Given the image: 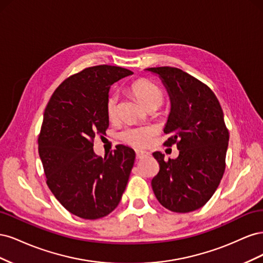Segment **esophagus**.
<instances>
[{"mask_svg":"<svg viewBox=\"0 0 263 263\" xmlns=\"http://www.w3.org/2000/svg\"><path fill=\"white\" fill-rule=\"evenodd\" d=\"M149 156V153H147L146 150H136V157L137 159H142Z\"/></svg>","mask_w":263,"mask_h":263,"instance_id":"obj_1","label":"esophagus"}]
</instances>
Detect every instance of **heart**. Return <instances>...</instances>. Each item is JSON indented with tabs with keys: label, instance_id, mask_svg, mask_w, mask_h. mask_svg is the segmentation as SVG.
I'll use <instances>...</instances> for the list:
<instances>
[{
	"label": "heart",
	"instance_id": "1",
	"mask_svg": "<svg viewBox=\"0 0 263 263\" xmlns=\"http://www.w3.org/2000/svg\"><path fill=\"white\" fill-rule=\"evenodd\" d=\"M130 92L136 97L142 104L147 108L148 107H158L162 104L164 100V91L160 86L155 82L148 80V79L141 78L134 81L129 86ZM117 104L118 98L116 94H110L106 100V114L109 118L115 117L117 114ZM155 135V128L150 126H135L127 127L125 128L119 137L126 142V144L136 146V147H145L153 139Z\"/></svg>",
	"mask_w": 263,
	"mask_h": 263
}]
</instances>
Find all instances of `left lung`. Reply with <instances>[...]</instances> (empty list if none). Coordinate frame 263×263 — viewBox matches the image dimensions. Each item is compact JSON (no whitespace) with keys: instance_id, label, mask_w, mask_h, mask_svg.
<instances>
[{"instance_id":"obj_1","label":"left lung","mask_w":263,"mask_h":263,"mask_svg":"<svg viewBox=\"0 0 263 263\" xmlns=\"http://www.w3.org/2000/svg\"><path fill=\"white\" fill-rule=\"evenodd\" d=\"M147 70L161 78L171 100L163 145L179 149L177 159L153 154L160 169L151 186L166 210L193 212L210 201L224 176L229 140L224 114L216 95L198 79L173 67Z\"/></svg>"}]
</instances>
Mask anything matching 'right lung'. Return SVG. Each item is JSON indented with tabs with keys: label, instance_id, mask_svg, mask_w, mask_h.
<instances>
[{
	"label": "right lung",
	"instance_id": "1",
	"mask_svg": "<svg viewBox=\"0 0 263 263\" xmlns=\"http://www.w3.org/2000/svg\"><path fill=\"white\" fill-rule=\"evenodd\" d=\"M133 74L116 66H94L70 76L52 93L45 108L38 153L47 185L71 214L98 219L112 213L126 189L135 151L117 145L104 159L95 155V136L108 127L109 87Z\"/></svg>",
	"mask_w": 263,
	"mask_h": 263
}]
</instances>
